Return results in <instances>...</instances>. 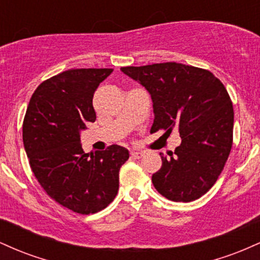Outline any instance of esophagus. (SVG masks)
Segmentation results:
<instances>
[{
    "label": "esophagus",
    "instance_id": "obj_1",
    "mask_svg": "<svg viewBox=\"0 0 260 260\" xmlns=\"http://www.w3.org/2000/svg\"><path fill=\"white\" fill-rule=\"evenodd\" d=\"M131 156L133 159H140V157L144 156V153H142V151H131Z\"/></svg>",
    "mask_w": 260,
    "mask_h": 260
}]
</instances>
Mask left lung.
<instances>
[{
    "mask_svg": "<svg viewBox=\"0 0 260 260\" xmlns=\"http://www.w3.org/2000/svg\"><path fill=\"white\" fill-rule=\"evenodd\" d=\"M121 71L150 92L154 107L151 132L177 128L180 147L151 177L165 198L188 203L214 186L223 170L234 140V107L221 80L210 71L176 62Z\"/></svg>",
    "mask_w": 260,
    "mask_h": 260,
    "instance_id": "left-lung-1",
    "label": "left lung"
}]
</instances>
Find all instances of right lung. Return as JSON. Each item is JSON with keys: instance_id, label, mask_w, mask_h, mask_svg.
Segmentation results:
<instances>
[{"instance_id": "1", "label": "right lung", "mask_w": 260, "mask_h": 260, "mask_svg": "<svg viewBox=\"0 0 260 260\" xmlns=\"http://www.w3.org/2000/svg\"><path fill=\"white\" fill-rule=\"evenodd\" d=\"M112 68H78L44 80L31 95L23 121L29 165L53 201L74 213L105 209L118 192V172L129 157L127 149L110 145L85 154L80 131L95 122L92 96Z\"/></svg>"}]
</instances>
